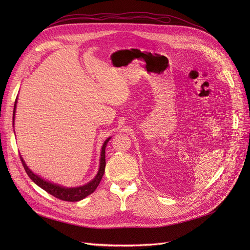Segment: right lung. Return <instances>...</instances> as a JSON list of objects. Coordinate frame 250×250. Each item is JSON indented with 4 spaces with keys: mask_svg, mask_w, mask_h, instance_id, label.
Masks as SVG:
<instances>
[{
    "mask_svg": "<svg viewBox=\"0 0 250 250\" xmlns=\"http://www.w3.org/2000/svg\"><path fill=\"white\" fill-rule=\"evenodd\" d=\"M16 103H17V98H16L15 105H14V111H13V120H14V116H15ZM13 122H14V121H13ZM109 140H110V138H108L106 141H105L104 144H103V146H102L101 157H100V167H99V171H98L97 175L95 176V178L92 181H90L88 185L80 187V188H62V187H60L58 185H54V183L43 180L42 178L35 175L31 171V170L27 166H26V164L23 161L21 156H20V159H21V162L23 164V167L25 169L26 173L28 174L30 179L34 183H36V185L39 188H42L43 190H45L46 192H48L51 195H54L55 198H57L59 200L65 201V202H78V201H81V200L85 199L86 196H88L89 194L93 192L97 188V187L99 186V183L102 179V176L104 174L105 165H106V162H105V148H106V145H107V143H108Z\"/></svg>",
    "mask_w": 250,
    "mask_h": 250,
    "instance_id": "add662e5",
    "label": "right lung"
}]
</instances>
